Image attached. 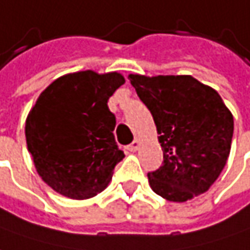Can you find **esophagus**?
<instances>
[{"label": "esophagus", "mask_w": 250, "mask_h": 250, "mask_svg": "<svg viewBox=\"0 0 250 250\" xmlns=\"http://www.w3.org/2000/svg\"><path fill=\"white\" fill-rule=\"evenodd\" d=\"M138 148H140V141L138 140H134L130 146H127V149L131 151V152H136Z\"/></svg>", "instance_id": "34e87169"}]
</instances>
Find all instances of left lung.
I'll return each mask as SVG.
<instances>
[{"label":"left lung","mask_w":250,"mask_h":250,"mask_svg":"<svg viewBox=\"0 0 250 250\" xmlns=\"http://www.w3.org/2000/svg\"><path fill=\"white\" fill-rule=\"evenodd\" d=\"M157 125L164 164L148 173L151 189L183 203L210 189L231 151L233 116L220 93L191 75H128Z\"/></svg>","instance_id":"1"}]
</instances>
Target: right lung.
I'll list each match as a JSON object with an SVG mask.
<instances>
[{
    "label": "right lung",
    "mask_w": 250,
    "mask_h": 250,
    "mask_svg": "<svg viewBox=\"0 0 250 250\" xmlns=\"http://www.w3.org/2000/svg\"><path fill=\"white\" fill-rule=\"evenodd\" d=\"M125 82L119 72L65 74L39 95L25 125L27 151L42 180L61 196L85 200L104 191L125 158L107 107Z\"/></svg>",
    "instance_id": "1"
}]
</instances>
